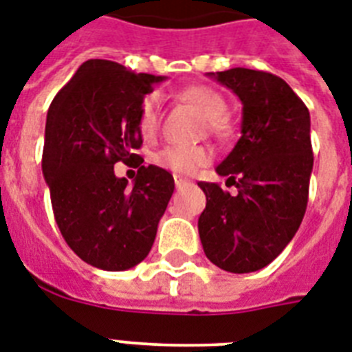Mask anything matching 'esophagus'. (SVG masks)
Masks as SVG:
<instances>
[{"mask_svg":"<svg viewBox=\"0 0 352 352\" xmlns=\"http://www.w3.org/2000/svg\"><path fill=\"white\" fill-rule=\"evenodd\" d=\"M175 184L177 188H182V186H186V184H190V181L184 179V177H175Z\"/></svg>","mask_w":352,"mask_h":352,"instance_id":"esophagus-1","label":"esophagus"}]
</instances>
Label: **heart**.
Segmentation results:
<instances>
[{
	"mask_svg": "<svg viewBox=\"0 0 352 352\" xmlns=\"http://www.w3.org/2000/svg\"><path fill=\"white\" fill-rule=\"evenodd\" d=\"M182 98L190 102L195 109L208 120V127L214 131H223L225 129V118L226 115V102L225 98L215 93L210 87L203 85H195V87H188L182 93ZM159 96L148 95L140 104V111H138V131L144 138L153 137L159 127ZM212 160V151L204 146H166L155 155V162L170 170L179 175H192L199 168L208 164Z\"/></svg>",
	"mask_w": 352,
	"mask_h": 352,
	"instance_id": "b5f03b06",
	"label": "heart"
}]
</instances>
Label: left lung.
I'll return each instance as SVG.
<instances>
[{
  "label": "left lung",
  "instance_id": "obj_1",
  "mask_svg": "<svg viewBox=\"0 0 352 352\" xmlns=\"http://www.w3.org/2000/svg\"><path fill=\"white\" fill-rule=\"evenodd\" d=\"M243 104L241 137L215 171L235 193L199 182L206 208L199 237L210 261L226 272L267 267L300 228L309 201L311 115L283 78L234 67L208 73Z\"/></svg>",
  "mask_w": 352,
  "mask_h": 352
}]
</instances>
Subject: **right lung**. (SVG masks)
I'll use <instances>...</instances> for the list:
<instances>
[{
	"label": "right lung",
	"instance_id": "add662e5",
	"mask_svg": "<svg viewBox=\"0 0 352 352\" xmlns=\"http://www.w3.org/2000/svg\"><path fill=\"white\" fill-rule=\"evenodd\" d=\"M162 80L111 60H87L47 111L41 170L54 219L91 267L120 272L144 261L175 190L170 171L142 166L135 153L142 146L140 104ZM117 162L139 168L131 188L114 175Z\"/></svg>",
	"mask_w": 352,
	"mask_h": 352
}]
</instances>
